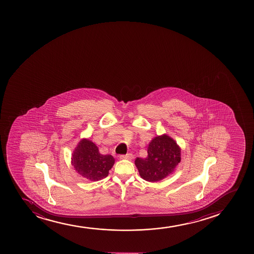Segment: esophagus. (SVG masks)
<instances>
[{
  "label": "esophagus",
  "instance_id": "34e87169",
  "mask_svg": "<svg viewBox=\"0 0 254 254\" xmlns=\"http://www.w3.org/2000/svg\"><path fill=\"white\" fill-rule=\"evenodd\" d=\"M133 158V155L132 154H123V155H120V159L122 160H131Z\"/></svg>",
  "mask_w": 254,
  "mask_h": 254
}]
</instances>
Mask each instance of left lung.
I'll list each match as a JSON object with an SVG mask.
<instances>
[{
  "label": "left lung",
  "instance_id": "1",
  "mask_svg": "<svg viewBox=\"0 0 254 254\" xmlns=\"http://www.w3.org/2000/svg\"><path fill=\"white\" fill-rule=\"evenodd\" d=\"M181 161V148L166 134L157 136L148 147L145 159L137 158L135 165L140 177L150 183L159 182L171 175Z\"/></svg>",
  "mask_w": 254,
  "mask_h": 254
}]
</instances>
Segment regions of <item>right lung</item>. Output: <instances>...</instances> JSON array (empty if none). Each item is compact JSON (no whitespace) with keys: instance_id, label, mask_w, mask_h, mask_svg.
<instances>
[{"instance_id":"add662e5","label":"right lung","mask_w":254,"mask_h":254,"mask_svg":"<svg viewBox=\"0 0 254 254\" xmlns=\"http://www.w3.org/2000/svg\"><path fill=\"white\" fill-rule=\"evenodd\" d=\"M115 159L111 154L103 155L90 140H81L71 154V165L82 177L90 181L106 178L114 165Z\"/></svg>"}]
</instances>
